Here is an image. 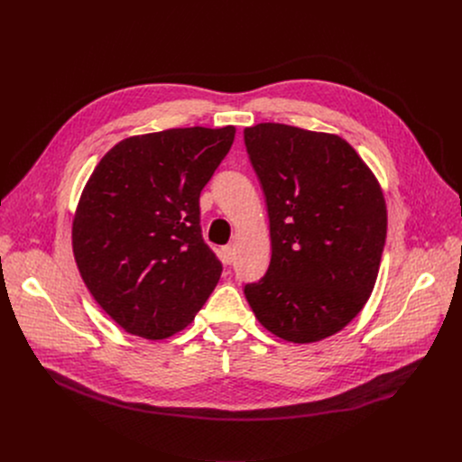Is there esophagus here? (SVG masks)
I'll list each match as a JSON object with an SVG mask.
<instances>
[{
	"label": "esophagus",
	"mask_w": 462,
	"mask_h": 462,
	"mask_svg": "<svg viewBox=\"0 0 462 462\" xmlns=\"http://www.w3.org/2000/svg\"><path fill=\"white\" fill-rule=\"evenodd\" d=\"M234 259H236V250H234V246H223L221 248V261L225 263V265H232L234 263Z\"/></svg>",
	"instance_id": "esophagus-1"
}]
</instances>
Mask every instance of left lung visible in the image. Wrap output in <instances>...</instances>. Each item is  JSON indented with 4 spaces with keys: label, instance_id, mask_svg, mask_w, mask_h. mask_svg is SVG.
I'll return each mask as SVG.
<instances>
[{
    "label": "left lung",
    "instance_id": "1",
    "mask_svg": "<svg viewBox=\"0 0 462 462\" xmlns=\"http://www.w3.org/2000/svg\"><path fill=\"white\" fill-rule=\"evenodd\" d=\"M265 193L271 265L245 296L263 327L283 340L331 337L362 310L385 245L382 189L338 135L263 122L245 129Z\"/></svg>",
    "mask_w": 462,
    "mask_h": 462
}]
</instances>
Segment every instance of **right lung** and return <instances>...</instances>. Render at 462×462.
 <instances>
[{
  "label": "right lung",
  "instance_id": "add662e5",
  "mask_svg": "<svg viewBox=\"0 0 462 462\" xmlns=\"http://www.w3.org/2000/svg\"><path fill=\"white\" fill-rule=\"evenodd\" d=\"M236 127H177L129 137L91 173L73 221L79 271L127 333L162 340L184 328L223 265L205 243L199 197Z\"/></svg>",
  "mask_w": 462,
  "mask_h": 462
}]
</instances>
